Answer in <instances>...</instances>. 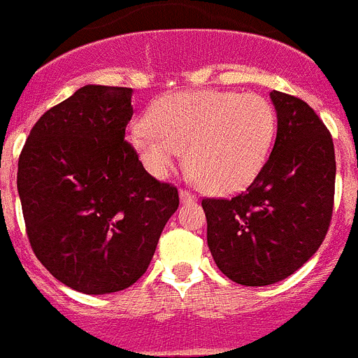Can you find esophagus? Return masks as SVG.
<instances>
[{
  "label": "esophagus",
  "mask_w": 358,
  "mask_h": 358,
  "mask_svg": "<svg viewBox=\"0 0 358 358\" xmlns=\"http://www.w3.org/2000/svg\"><path fill=\"white\" fill-rule=\"evenodd\" d=\"M180 201L182 203H194L196 201V196L192 194L191 191H180Z\"/></svg>",
  "instance_id": "34e87169"
}]
</instances>
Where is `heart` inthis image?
<instances>
[{"instance_id": "1", "label": "heart", "mask_w": 358, "mask_h": 358, "mask_svg": "<svg viewBox=\"0 0 358 358\" xmlns=\"http://www.w3.org/2000/svg\"><path fill=\"white\" fill-rule=\"evenodd\" d=\"M276 134L271 103L255 92L187 91L160 98L128 141L146 171L164 180L182 160L212 194L244 191L266 166Z\"/></svg>"}]
</instances>
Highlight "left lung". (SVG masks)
Instances as JSON below:
<instances>
[{"label": "left lung", "mask_w": 358, "mask_h": 358, "mask_svg": "<svg viewBox=\"0 0 358 358\" xmlns=\"http://www.w3.org/2000/svg\"><path fill=\"white\" fill-rule=\"evenodd\" d=\"M276 139L246 192L203 199L207 243L231 282L271 285L298 271L323 243L336 189L330 131L303 99L273 91Z\"/></svg>", "instance_id": "1"}]
</instances>
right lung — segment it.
I'll return each mask as SVG.
<instances>
[{"label":"right lung","instance_id":"add662e5","mask_svg":"<svg viewBox=\"0 0 358 358\" xmlns=\"http://www.w3.org/2000/svg\"><path fill=\"white\" fill-rule=\"evenodd\" d=\"M131 89L85 85L28 135L17 192L31 250L57 280L110 294L146 273L178 191L143 167L124 130Z\"/></svg>","mask_w":358,"mask_h":358}]
</instances>
